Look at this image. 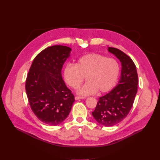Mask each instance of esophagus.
<instances>
[{
	"label": "esophagus",
	"instance_id": "obj_1",
	"mask_svg": "<svg viewBox=\"0 0 160 160\" xmlns=\"http://www.w3.org/2000/svg\"><path fill=\"white\" fill-rule=\"evenodd\" d=\"M75 99L78 100V99H85L84 97H80V96H75Z\"/></svg>",
	"mask_w": 160,
	"mask_h": 160
}]
</instances>
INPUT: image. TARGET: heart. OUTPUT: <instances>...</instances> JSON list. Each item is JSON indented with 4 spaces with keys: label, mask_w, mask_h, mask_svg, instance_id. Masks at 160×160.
<instances>
[{
    "label": "heart",
    "mask_w": 160,
    "mask_h": 160,
    "mask_svg": "<svg viewBox=\"0 0 160 160\" xmlns=\"http://www.w3.org/2000/svg\"><path fill=\"white\" fill-rule=\"evenodd\" d=\"M120 72L118 62L113 58L97 53H90L80 57L75 65L68 64L64 68L66 83L78 89L85 80L87 82L80 89L79 94L88 96L109 92L115 85Z\"/></svg>",
    "instance_id": "1"
}]
</instances>
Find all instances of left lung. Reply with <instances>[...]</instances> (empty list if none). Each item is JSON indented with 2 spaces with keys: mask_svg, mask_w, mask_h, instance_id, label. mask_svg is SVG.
Here are the masks:
<instances>
[{
  "mask_svg": "<svg viewBox=\"0 0 160 160\" xmlns=\"http://www.w3.org/2000/svg\"><path fill=\"white\" fill-rule=\"evenodd\" d=\"M122 62L119 83L110 92L99 98L92 115L101 125H115L123 121L129 113L138 92V75L132 59L121 50L108 48Z\"/></svg>",
  "mask_w": 160,
  "mask_h": 160,
  "instance_id": "obj_1",
  "label": "left lung"
}]
</instances>
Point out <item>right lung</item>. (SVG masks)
Masks as SVG:
<instances>
[{"instance_id":"1","label":"right lung","mask_w":160,"mask_h":160,"mask_svg":"<svg viewBox=\"0 0 160 160\" xmlns=\"http://www.w3.org/2000/svg\"><path fill=\"white\" fill-rule=\"evenodd\" d=\"M71 51L59 45L45 48L33 59L26 79L30 108L40 121L49 125L62 122L75 101L61 76L62 65Z\"/></svg>"}]
</instances>
